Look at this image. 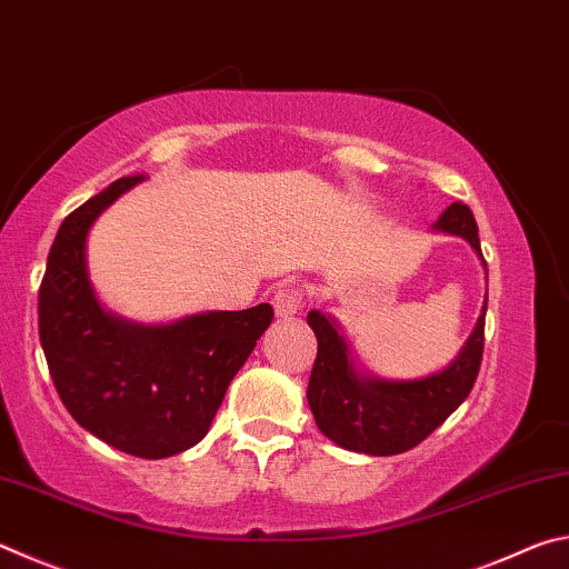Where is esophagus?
Listing matches in <instances>:
<instances>
[{"label": "esophagus", "mask_w": 569, "mask_h": 569, "mask_svg": "<svg viewBox=\"0 0 569 569\" xmlns=\"http://www.w3.org/2000/svg\"><path fill=\"white\" fill-rule=\"evenodd\" d=\"M303 306H306V296L298 286L278 288L273 296V308L281 319H293L296 313L303 311Z\"/></svg>", "instance_id": "1"}]
</instances>
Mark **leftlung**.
Here are the masks:
<instances>
[{
  "label": "left lung",
  "instance_id": "obj_1",
  "mask_svg": "<svg viewBox=\"0 0 569 569\" xmlns=\"http://www.w3.org/2000/svg\"><path fill=\"white\" fill-rule=\"evenodd\" d=\"M435 228L467 238L485 263L479 228L469 206L459 200L451 203ZM485 316L487 301L465 349L445 371L417 381H383L361 377L353 369L349 343L336 321L321 311H311L308 326L319 341V353L308 379L306 399L316 427L339 447L361 455L391 457L413 449L441 427L451 411H457L475 387L485 351Z\"/></svg>",
  "mask_w": 569,
  "mask_h": 569
}]
</instances>
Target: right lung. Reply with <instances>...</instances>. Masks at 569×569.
Here are the masks:
<instances>
[{"label": "right lung", "instance_id": "1", "mask_svg": "<svg viewBox=\"0 0 569 569\" xmlns=\"http://www.w3.org/2000/svg\"><path fill=\"white\" fill-rule=\"evenodd\" d=\"M142 176L114 180L62 220L40 286V341L72 419L110 447L166 459L208 435L230 381L273 321V306L208 311L168 326L122 321L92 291L84 240Z\"/></svg>", "mask_w": 569, "mask_h": 569}]
</instances>
